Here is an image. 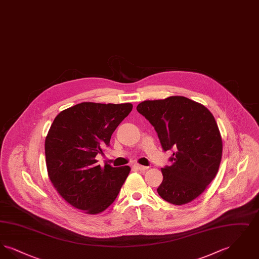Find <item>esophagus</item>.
Instances as JSON below:
<instances>
[{"instance_id":"1","label":"esophagus","mask_w":259,"mask_h":259,"mask_svg":"<svg viewBox=\"0 0 259 259\" xmlns=\"http://www.w3.org/2000/svg\"><path fill=\"white\" fill-rule=\"evenodd\" d=\"M133 167L139 171H146L148 169V167H147V166H142V165H139V164H135Z\"/></svg>"}]
</instances>
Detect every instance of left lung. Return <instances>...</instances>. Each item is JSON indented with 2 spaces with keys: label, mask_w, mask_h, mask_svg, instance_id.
<instances>
[{
  "label": "left lung",
  "mask_w": 259,
  "mask_h": 259,
  "mask_svg": "<svg viewBox=\"0 0 259 259\" xmlns=\"http://www.w3.org/2000/svg\"><path fill=\"white\" fill-rule=\"evenodd\" d=\"M137 111L151 124L171 166L161 169L157 192L162 199L184 205L197 198L218 174L222 140L213 115L203 105L183 96L144 101Z\"/></svg>",
  "instance_id": "obj_1"
}]
</instances>
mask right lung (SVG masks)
<instances>
[{
  "label": "right lung",
  "mask_w": 259,
  "mask_h": 259,
  "mask_svg": "<svg viewBox=\"0 0 259 259\" xmlns=\"http://www.w3.org/2000/svg\"><path fill=\"white\" fill-rule=\"evenodd\" d=\"M133 109L132 104L80 103L53 120L45 150L50 180L74 208L96 214L111 206L130 167L97 165L96 155L110 146L112 133Z\"/></svg>",
  "instance_id": "obj_1"
}]
</instances>
